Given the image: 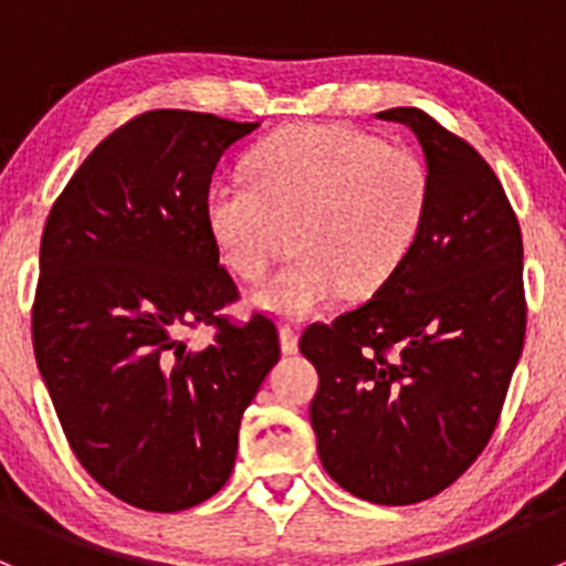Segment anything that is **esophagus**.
I'll use <instances>...</instances> for the list:
<instances>
[{
    "label": "esophagus",
    "mask_w": 566,
    "mask_h": 566,
    "mask_svg": "<svg viewBox=\"0 0 566 566\" xmlns=\"http://www.w3.org/2000/svg\"><path fill=\"white\" fill-rule=\"evenodd\" d=\"M279 345H282V353L293 356V353L298 350V331H295L293 325H282V328H279Z\"/></svg>",
    "instance_id": "34e87169"
}]
</instances>
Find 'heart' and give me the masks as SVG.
I'll use <instances>...</instances> for the list:
<instances>
[{
  "instance_id": "heart-1",
  "label": "heart",
  "mask_w": 566,
  "mask_h": 566,
  "mask_svg": "<svg viewBox=\"0 0 566 566\" xmlns=\"http://www.w3.org/2000/svg\"><path fill=\"white\" fill-rule=\"evenodd\" d=\"M249 180H219L205 221L230 271L260 282L251 301L306 317L342 293L373 295L402 268L430 213V172L408 150L347 125H290L251 150Z\"/></svg>"
}]
</instances>
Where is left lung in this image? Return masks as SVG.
<instances>
[{
	"mask_svg": "<svg viewBox=\"0 0 566 566\" xmlns=\"http://www.w3.org/2000/svg\"><path fill=\"white\" fill-rule=\"evenodd\" d=\"M430 213L397 273L353 312L301 336L319 386L310 419L339 488L386 506L447 490L499 424L526 336L523 238L490 164L413 106Z\"/></svg>",
	"mask_w": 566,
	"mask_h": 566,
	"instance_id": "left-lung-1",
	"label": "left lung"
}]
</instances>
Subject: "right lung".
<instances>
[{
  "label": "right lung",
  "mask_w": 566,
  "mask_h": 566,
  "mask_svg": "<svg viewBox=\"0 0 566 566\" xmlns=\"http://www.w3.org/2000/svg\"><path fill=\"white\" fill-rule=\"evenodd\" d=\"M260 123L156 108L106 136L51 208L32 345L84 471L130 506L180 512L224 488L238 430L279 361L276 325L238 298L205 221L219 158ZM216 324L213 346L181 339Z\"/></svg>",
  "instance_id": "add662e5"
}]
</instances>
